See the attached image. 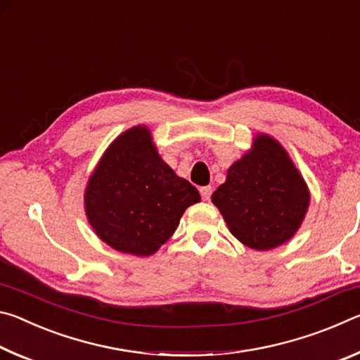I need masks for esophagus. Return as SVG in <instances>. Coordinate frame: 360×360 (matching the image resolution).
Segmentation results:
<instances>
[{
	"mask_svg": "<svg viewBox=\"0 0 360 360\" xmlns=\"http://www.w3.org/2000/svg\"><path fill=\"white\" fill-rule=\"evenodd\" d=\"M200 193H202V198L203 200H210L211 198V193H212V187L211 186H205L200 188Z\"/></svg>",
	"mask_w": 360,
	"mask_h": 360,
	"instance_id": "1",
	"label": "esophagus"
}]
</instances>
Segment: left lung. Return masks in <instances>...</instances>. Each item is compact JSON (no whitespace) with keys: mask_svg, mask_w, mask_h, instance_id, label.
Masks as SVG:
<instances>
[{"mask_svg":"<svg viewBox=\"0 0 360 360\" xmlns=\"http://www.w3.org/2000/svg\"><path fill=\"white\" fill-rule=\"evenodd\" d=\"M309 188L281 143L257 133L251 149L227 169L211 202L230 233L255 251L288 243L309 208Z\"/></svg>","mask_w":360,"mask_h":360,"instance_id":"8db88e82","label":"left lung"}]
</instances>
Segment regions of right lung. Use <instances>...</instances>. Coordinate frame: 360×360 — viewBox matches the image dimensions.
<instances>
[{"label":"right lung","mask_w":360,"mask_h":360,"mask_svg":"<svg viewBox=\"0 0 360 360\" xmlns=\"http://www.w3.org/2000/svg\"><path fill=\"white\" fill-rule=\"evenodd\" d=\"M191 182L158 154L146 125L108 146L84 192L89 224L101 241L124 254L149 257L172 238L184 211L200 202Z\"/></svg>","instance_id":"1"}]
</instances>
